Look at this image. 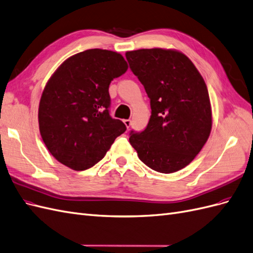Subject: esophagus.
I'll list each match as a JSON object with an SVG mask.
<instances>
[{
  "label": "esophagus",
  "instance_id": "1",
  "mask_svg": "<svg viewBox=\"0 0 253 253\" xmlns=\"http://www.w3.org/2000/svg\"><path fill=\"white\" fill-rule=\"evenodd\" d=\"M124 124L126 125V126L128 128L129 126H131V124H132V122H131V120H129V119H126V120H124Z\"/></svg>",
  "mask_w": 253,
  "mask_h": 253
}]
</instances>
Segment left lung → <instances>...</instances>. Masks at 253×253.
Returning a JSON list of instances; mask_svg holds the SVG:
<instances>
[{"instance_id": "left-lung-1", "label": "left lung", "mask_w": 253, "mask_h": 253, "mask_svg": "<svg viewBox=\"0 0 253 253\" xmlns=\"http://www.w3.org/2000/svg\"><path fill=\"white\" fill-rule=\"evenodd\" d=\"M129 68L146 89L151 117L128 141L139 160L162 173L193 162L208 141L213 117L207 84L185 54L173 49L128 51Z\"/></svg>"}]
</instances>
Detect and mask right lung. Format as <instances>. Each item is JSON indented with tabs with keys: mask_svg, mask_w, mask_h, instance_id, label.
<instances>
[{
	"mask_svg": "<svg viewBox=\"0 0 253 253\" xmlns=\"http://www.w3.org/2000/svg\"><path fill=\"white\" fill-rule=\"evenodd\" d=\"M120 53L90 49L67 58L46 82L38 108L39 131L49 152L77 171L104 158L126 126L108 113L111 82L126 73Z\"/></svg>",
	"mask_w": 253,
	"mask_h": 253,
	"instance_id": "right-lung-1",
	"label": "right lung"
}]
</instances>
